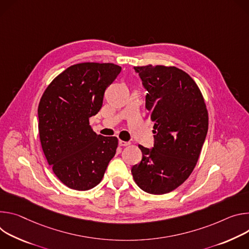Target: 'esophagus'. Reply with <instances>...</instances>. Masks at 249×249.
Wrapping results in <instances>:
<instances>
[{
    "label": "esophagus",
    "instance_id": "esophagus-1",
    "mask_svg": "<svg viewBox=\"0 0 249 249\" xmlns=\"http://www.w3.org/2000/svg\"><path fill=\"white\" fill-rule=\"evenodd\" d=\"M119 143H120V145H121V146H123V147H124V146H128V145L130 144V142H124V141H120V142H119Z\"/></svg>",
    "mask_w": 249,
    "mask_h": 249
}]
</instances>
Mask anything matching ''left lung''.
Listing matches in <instances>:
<instances>
[{"mask_svg": "<svg viewBox=\"0 0 249 249\" xmlns=\"http://www.w3.org/2000/svg\"><path fill=\"white\" fill-rule=\"evenodd\" d=\"M154 123V147L139 145L140 164L131 168L134 182L153 195L169 193L194 170L206 140L209 115L204 97L189 74L175 66H135Z\"/></svg>", "mask_w": 249, "mask_h": 249, "instance_id": "8db88e82", "label": "left lung"}]
</instances>
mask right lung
<instances>
[{"label": "right lung", "instance_id": "obj_1", "mask_svg": "<svg viewBox=\"0 0 249 249\" xmlns=\"http://www.w3.org/2000/svg\"><path fill=\"white\" fill-rule=\"evenodd\" d=\"M121 70L114 63L72 65L52 80L40 99L41 147L53 173L70 189L97 186L116 154L117 137L97 134L89 119L98 114L107 87Z\"/></svg>", "mask_w": 249, "mask_h": 249}]
</instances>
